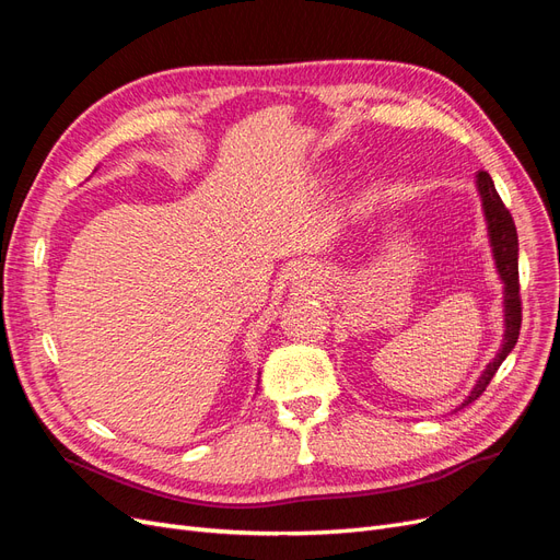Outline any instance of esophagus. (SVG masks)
I'll return each mask as SVG.
<instances>
[{"instance_id":"34e87169","label":"esophagus","mask_w":560,"mask_h":560,"mask_svg":"<svg viewBox=\"0 0 560 560\" xmlns=\"http://www.w3.org/2000/svg\"><path fill=\"white\" fill-rule=\"evenodd\" d=\"M301 278H306V280H311V276H308V273H303V276H301Z\"/></svg>"}]
</instances>
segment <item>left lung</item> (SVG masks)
<instances>
[{
	"instance_id": "left-lung-1",
	"label": "left lung",
	"mask_w": 560,
	"mask_h": 560,
	"mask_svg": "<svg viewBox=\"0 0 560 560\" xmlns=\"http://www.w3.org/2000/svg\"><path fill=\"white\" fill-rule=\"evenodd\" d=\"M477 191L481 196V208H483L486 226H488V241H490V249H493L498 276L504 284V292H502L504 294V336H502V346L493 358V362H488V366L483 369V374L479 376V381L474 383L471 393L465 397V401L460 406H457V409H465V406H469L474 399L481 397V393L488 387V383L493 381L500 364L506 360V354L514 350V346L518 341V331H521L518 235H516L514 219H512L510 210L504 208L502 198L498 196L493 179H490V175L483 173V171L477 175Z\"/></svg>"
}]
</instances>
